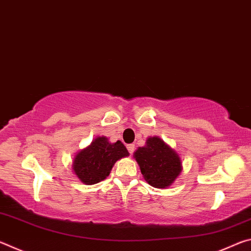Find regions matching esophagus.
I'll return each mask as SVG.
<instances>
[{"label":"esophagus","instance_id":"34e87169","mask_svg":"<svg viewBox=\"0 0 251 251\" xmlns=\"http://www.w3.org/2000/svg\"><path fill=\"white\" fill-rule=\"evenodd\" d=\"M127 151H128L129 154H133L134 151H135V145H134V144H129V145H127Z\"/></svg>","mask_w":251,"mask_h":251}]
</instances>
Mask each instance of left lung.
Instances as JSON below:
<instances>
[{
	"label": "left lung",
	"instance_id": "left-lung-1",
	"mask_svg": "<svg viewBox=\"0 0 251 251\" xmlns=\"http://www.w3.org/2000/svg\"><path fill=\"white\" fill-rule=\"evenodd\" d=\"M134 158L144 179L155 188H167L182 169L179 155L157 136L147 138L146 145L134 152Z\"/></svg>",
	"mask_w": 251,
	"mask_h": 251
}]
</instances>
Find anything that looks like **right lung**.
<instances>
[{"label":"right lung","mask_w":251,"mask_h":251,"mask_svg":"<svg viewBox=\"0 0 251 251\" xmlns=\"http://www.w3.org/2000/svg\"><path fill=\"white\" fill-rule=\"evenodd\" d=\"M128 155V151L121 141L112 144L108 138L101 136L77 152L73 161V172L85 185H94L109 175L118 159Z\"/></svg>","instance_id":"right-lung-1"}]
</instances>
